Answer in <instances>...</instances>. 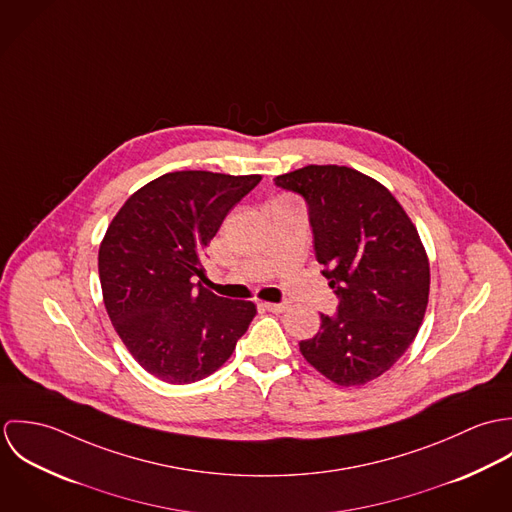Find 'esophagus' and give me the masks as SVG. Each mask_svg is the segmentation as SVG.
<instances>
[{"instance_id":"esophagus-1","label":"esophagus","mask_w":512,"mask_h":512,"mask_svg":"<svg viewBox=\"0 0 512 512\" xmlns=\"http://www.w3.org/2000/svg\"><path fill=\"white\" fill-rule=\"evenodd\" d=\"M272 313H284L288 309V303H262Z\"/></svg>"}]
</instances>
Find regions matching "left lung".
Listing matches in <instances>:
<instances>
[{"label":"left lung","mask_w":512,"mask_h":512,"mask_svg":"<svg viewBox=\"0 0 512 512\" xmlns=\"http://www.w3.org/2000/svg\"><path fill=\"white\" fill-rule=\"evenodd\" d=\"M274 183L305 201L315 258L339 299L299 351L339 386L366 384L406 353L422 325L430 264L418 230L386 187L351 167L307 165Z\"/></svg>","instance_id":"1"}]
</instances>
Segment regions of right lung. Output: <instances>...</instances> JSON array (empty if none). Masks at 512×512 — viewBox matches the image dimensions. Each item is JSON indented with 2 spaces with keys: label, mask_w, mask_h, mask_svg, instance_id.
Returning <instances> with one entry per match:
<instances>
[{
  "label": "right lung",
  "mask_w": 512,
  "mask_h": 512,
  "mask_svg": "<svg viewBox=\"0 0 512 512\" xmlns=\"http://www.w3.org/2000/svg\"><path fill=\"white\" fill-rule=\"evenodd\" d=\"M260 175L165 173L136 191L110 222L98 250L108 317L149 374L189 384L228 361L256 315L252 301L219 297L203 256L230 209Z\"/></svg>",
  "instance_id": "1"
}]
</instances>
